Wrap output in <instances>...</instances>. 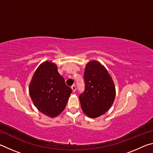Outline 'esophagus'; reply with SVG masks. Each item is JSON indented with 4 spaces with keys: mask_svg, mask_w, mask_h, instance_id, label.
Masks as SVG:
<instances>
[{
    "mask_svg": "<svg viewBox=\"0 0 153 153\" xmlns=\"http://www.w3.org/2000/svg\"><path fill=\"white\" fill-rule=\"evenodd\" d=\"M71 89H72V90H73L74 92H76V86H75V85H74V86H71Z\"/></svg>",
    "mask_w": 153,
    "mask_h": 153,
    "instance_id": "obj_1",
    "label": "esophagus"
}]
</instances>
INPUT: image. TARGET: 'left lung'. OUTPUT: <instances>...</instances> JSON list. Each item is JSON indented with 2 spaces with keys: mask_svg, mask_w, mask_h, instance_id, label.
I'll list each match as a JSON object with an SVG mask.
<instances>
[{
  "mask_svg": "<svg viewBox=\"0 0 153 153\" xmlns=\"http://www.w3.org/2000/svg\"><path fill=\"white\" fill-rule=\"evenodd\" d=\"M84 78L85 90L79 97L82 109L88 117H98L107 112L114 102V82L105 66L96 60L86 65Z\"/></svg>",
  "mask_w": 153,
  "mask_h": 153,
  "instance_id": "1",
  "label": "left lung"
}]
</instances>
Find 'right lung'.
<instances>
[{
	"instance_id": "add662e5",
	"label": "right lung",
	"mask_w": 153,
	"mask_h": 153,
	"mask_svg": "<svg viewBox=\"0 0 153 153\" xmlns=\"http://www.w3.org/2000/svg\"><path fill=\"white\" fill-rule=\"evenodd\" d=\"M33 105L41 113L54 118L63 112L72 90L59 74L56 65L46 61L36 69L29 85Z\"/></svg>"
}]
</instances>
